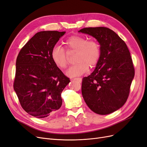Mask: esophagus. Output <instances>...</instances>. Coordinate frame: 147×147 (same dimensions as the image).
<instances>
[{"instance_id": "esophagus-1", "label": "esophagus", "mask_w": 147, "mask_h": 147, "mask_svg": "<svg viewBox=\"0 0 147 147\" xmlns=\"http://www.w3.org/2000/svg\"><path fill=\"white\" fill-rule=\"evenodd\" d=\"M73 80H77V81H78L79 82H82V79L81 78H74Z\"/></svg>"}]
</instances>
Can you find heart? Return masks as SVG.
I'll return each mask as SVG.
<instances>
[{"instance_id": "b5f03b06", "label": "heart", "mask_w": 147, "mask_h": 147, "mask_svg": "<svg viewBox=\"0 0 147 147\" xmlns=\"http://www.w3.org/2000/svg\"><path fill=\"white\" fill-rule=\"evenodd\" d=\"M65 45L68 52H76L74 65L67 71L69 77L74 78L86 73L89 67L96 65L100 57V47L94 40H87L86 37L75 35L65 40ZM51 58L60 69L67 67L68 61L65 49L60 46H54L51 51Z\"/></svg>"}]
</instances>
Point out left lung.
<instances>
[{
	"label": "left lung",
	"instance_id": "1",
	"mask_svg": "<svg viewBox=\"0 0 147 147\" xmlns=\"http://www.w3.org/2000/svg\"><path fill=\"white\" fill-rule=\"evenodd\" d=\"M79 32L100 45V57L93 72L82 79V94L88 107L99 115L119 109L128 98L134 77L129 51L121 38L107 27H87Z\"/></svg>",
	"mask_w": 147,
	"mask_h": 147
}]
</instances>
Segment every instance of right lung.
Returning <instances> with one entry per match:
<instances>
[{"label": "right lung", "instance_id": "obj_1", "mask_svg": "<svg viewBox=\"0 0 147 147\" xmlns=\"http://www.w3.org/2000/svg\"><path fill=\"white\" fill-rule=\"evenodd\" d=\"M65 32H38L22 47L16 63L13 88L22 109L42 118L62 105L61 93L70 82L51 58V51Z\"/></svg>", "mask_w": 147, "mask_h": 147}]
</instances>
